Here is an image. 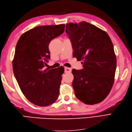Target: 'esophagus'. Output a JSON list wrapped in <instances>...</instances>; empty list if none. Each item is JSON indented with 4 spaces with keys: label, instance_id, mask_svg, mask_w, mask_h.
Returning a JSON list of instances; mask_svg holds the SVG:
<instances>
[{
    "label": "esophagus",
    "instance_id": "1",
    "mask_svg": "<svg viewBox=\"0 0 132 132\" xmlns=\"http://www.w3.org/2000/svg\"><path fill=\"white\" fill-rule=\"evenodd\" d=\"M71 71V69L69 68H64V72L66 73H68V72H70Z\"/></svg>",
    "mask_w": 132,
    "mask_h": 132
}]
</instances>
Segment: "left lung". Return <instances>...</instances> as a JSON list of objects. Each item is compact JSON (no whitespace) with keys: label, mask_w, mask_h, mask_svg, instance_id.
I'll use <instances>...</instances> for the list:
<instances>
[{"label":"left lung","mask_w":132,"mask_h":132,"mask_svg":"<svg viewBox=\"0 0 132 132\" xmlns=\"http://www.w3.org/2000/svg\"><path fill=\"white\" fill-rule=\"evenodd\" d=\"M66 33L70 39L73 55L83 69H72V87L77 99L86 104L100 103L112 87L116 69L113 45L106 32L86 21L70 23Z\"/></svg>","instance_id":"left-lung-1"}]
</instances>
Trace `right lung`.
<instances>
[{
  "label": "right lung",
  "mask_w": 132,
  "mask_h": 132,
  "mask_svg": "<svg viewBox=\"0 0 132 132\" xmlns=\"http://www.w3.org/2000/svg\"><path fill=\"white\" fill-rule=\"evenodd\" d=\"M64 24L38 26L22 35L16 44L13 70L21 91L29 102L46 106L57 100L64 68L45 69L49 44L62 34Z\"/></svg>",
  "instance_id": "obj_1"
}]
</instances>
